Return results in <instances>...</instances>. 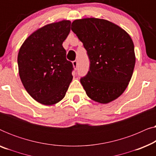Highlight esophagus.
Listing matches in <instances>:
<instances>
[{
    "label": "esophagus",
    "instance_id": "obj_1",
    "mask_svg": "<svg viewBox=\"0 0 156 156\" xmlns=\"http://www.w3.org/2000/svg\"><path fill=\"white\" fill-rule=\"evenodd\" d=\"M72 65H73V67L74 68V69H76V68H77V67H78V62L76 60L74 61L73 62H72Z\"/></svg>",
    "mask_w": 156,
    "mask_h": 156
}]
</instances>
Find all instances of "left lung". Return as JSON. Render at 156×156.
<instances>
[{
    "label": "left lung",
    "instance_id": "8db88e82",
    "mask_svg": "<svg viewBox=\"0 0 156 156\" xmlns=\"http://www.w3.org/2000/svg\"><path fill=\"white\" fill-rule=\"evenodd\" d=\"M72 30L86 49L90 66L80 82L93 101L108 104L122 94L135 67L134 44L118 25L104 19L75 20Z\"/></svg>",
    "mask_w": 156,
    "mask_h": 156
}]
</instances>
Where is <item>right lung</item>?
<instances>
[{
	"label": "right lung",
	"instance_id": "obj_1",
	"mask_svg": "<svg viewBox=\"0 0 156 156\" xmlns=\"http://www.w3.org/2000/svg\"><path fill=\"white\" fill-rule=\"evenodd\" d=\"M70 25L69 20H62L44 25L32 33L19 50L21 82L27 93L44 105L60 101L73 78V65L66 59L62 46Z\"/></svg>",
	"mask_w": 156,
	"mask_h": 156
}]
</instances>
